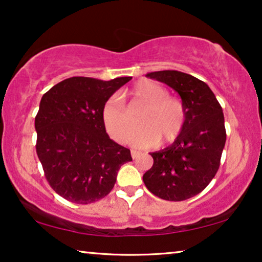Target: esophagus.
Here are the masks:
<instances>
[{
  "mask_svg": "<svg viewBox=\"0 0 262 262\" xmlns=\"http://www.w3.org/2000/svg\"><path fill=\"white\" fill-rule=\"evenodd\" d=\"M132 158L133 159H136V158H138L139 156H140V152H138V150H135V149H132Z\"/></svg>",
  "mask_w": 262,
  "mask_h": 262,
  "instance_id": "34e87169",
  "label": "esophagus"
}]
</instances>
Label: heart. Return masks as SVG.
<instances>
[{
    "mask_svg": "<svg viewBox=\"0 0 262 262\" xmlns=\"http://www.w3.org/2000/svg\"><path fill=\"white\" fill-rule=\"evenodd\" d=\"M133 101L145 106L138 122L141 127L132 136L136 147L174 142L185 127V109L180 99L168 96L167 89L152 80H140L129 91ZM103 123L108 134L119 142H126L132 134L133 120L116 96L110 97L102 109Z\"/></svg>",
    "mask_w": 262,
    "mask_h": 262,
    "instance_id": "1",
    "label": "heart"
}]
</instances>
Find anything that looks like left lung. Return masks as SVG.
Instances as JSON below:
<instances>
[{"label": "left lung", "mask_w": 262, "mask_h": 262, "mask_svg": "<svg viewBox=\"0 0 262 262\" xmlns=\"http://www.w3.org/2000/svg\"><path fill=\"white\" fill-rule=\"evenodd\" d=\"M146 77L176 90L186 117L182 135L172 145L149 153L154 163L143 174V183L161 200H189L202 192L219 171L227 139L222 106L208 84L187 73L165 70Z\"/></svg>", "instance_id": "left-lung-1"}]
</instances>
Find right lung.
I'll return each instance as SVG.
<instances>
[{
  "label": "right lung",
  "instance_id": "add662e5",
  "mask_svg": "<svg viewBox=\"0 0 262 262\" xmlns=\"http://www.w3.org/2000/svg\"><path fill=\"white\" fill-rule=\"evenodd\" d=\"M132 77H72L42 96L35 116L36 154L47 182L65 200L89 204L113 190L130 150L113 141L102 119L104 103Z\"/></svg>",
  "mask_w": 262,
  "mask_h": 262
}]
</instances>
